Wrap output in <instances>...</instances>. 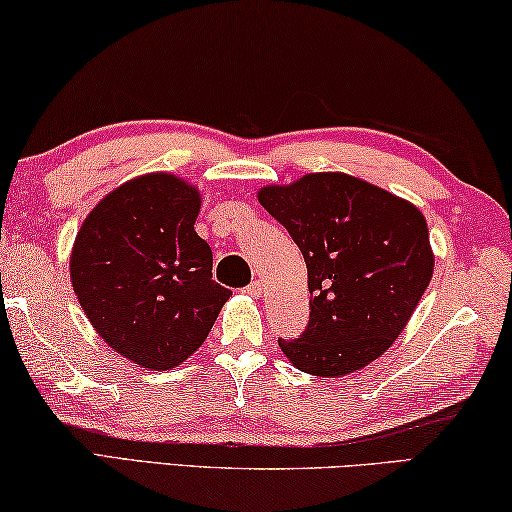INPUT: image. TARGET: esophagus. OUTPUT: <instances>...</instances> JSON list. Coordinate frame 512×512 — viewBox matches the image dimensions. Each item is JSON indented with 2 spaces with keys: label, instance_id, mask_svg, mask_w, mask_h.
<instances>
[{
  "label": "esophagus",
  "instance_id": "esophagus-1",
  "mask_svg": "<svg viewBox=\"0 0 512 512\" xmlns=\"http://www.w3.org/2000/svg\"><path fill=\"white\" fill-rule=\"evenodd\" d=\"M245 290H247V295H251V297H261V292H263V283L256 279V281H251Z\"/></svg>",
  "mask_w": 512,
  "mask_h": 512
}]
</instances>
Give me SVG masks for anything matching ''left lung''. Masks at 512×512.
<instances>
[{"mask_svg":"<svg viewBox=\"0 0 512 512\" xmlns=\"http://www.w3.org/2000/svg\"><path fill=\"white\" fill-rule=\"evenodd\" d=\"M258 201L304 254L311 315L304 333L279 340L301 372L345 376L379 358L420 304L433 274L424 215L349 174H306Z\"/></svg>","mask_w":512,"mask_h":512,"instance_id":"left-lung-1","label":"left lung"}]
</instances>
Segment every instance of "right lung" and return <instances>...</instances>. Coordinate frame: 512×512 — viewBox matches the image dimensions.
<instances>
[{
    "label": "right lung",
    "instance_id": "1",
    "mask_svg": "<svg viewBox=\"0 0 512 512\" xmlns=\"http://www.w3.org/2000/svg\"><path fill=\"white\" fill-rule=\"evenodd\" d=\"M199 192L174 174L131 179L99 201L70 258L95 331L117 354L172 370L201 347L231 290L213 281V251L195 231Z\"/></svg>",
    "mask_w": 512,
    "mask_h": 512
}]
</instances>
